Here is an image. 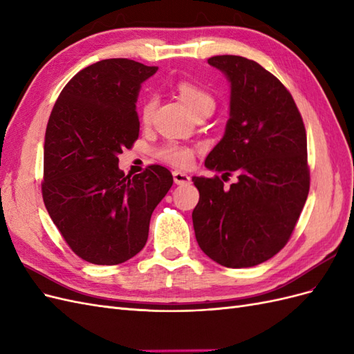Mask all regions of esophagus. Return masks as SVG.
<instances>
[{
	"label": "esophagus",
	"mask_w": 354,
	"mask_h": 354,
	"mask_svg": "<svg viewBox=\"0 0 354 354\" xmlns=\"http://www.w3.org/2000/svg\"><path fill=\"white\" fill-rule=\"evenodd\" d=\"M173 178H174V183L180 186L190 183V176H187L186 173H181V171H174Z\"/></svg>",
	"instance_id": "34e87169"
}]
</instances>
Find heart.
<instances>
[{
	"instance_id": "1",
	"label": "heart",
	"mask_w": 354,
	"mask_h": 354,
	"mask_svg": "<svg viewBox=\"0 0 354 354\" xmlns=\"http://www.w3.org/2000/svg\"><path fill=\"white\" fill-rule=\"evenodd\" d=\"M177 93L180 95V99L185 102V104L194 115L205 109L214 111V106H216V102H214L212 95L207 90H203L202 87H199V85L194 82H189V81L178 82ZM153 111H155V100L149 99L142 109V121L145 124L151 122ZM155 153L160 160H164V162L174 167H180V168H187L192 165V162H194V152H192L189 147L177 145V143H167L164 146H160L159 149H156Z\"/></svg>"
}]
</instances>
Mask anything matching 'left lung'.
<instances>
[{
	"mask_svg": "<svg viewBox=\"0 0 354 354\" xmlns=\"http://www.w3.org/2000/svg\"><path fill=\"white\" fill-rule=\"evenodd\" d=\"M212 68L230 82L226 131L205 167L239 181L194 177L199 202L195 236L211 260L232 269L252 267L279 252L291 238L310 189L303 118L285 85L259 63L214 56Z\"/></svg>",
	"mask_w": 354,
	"mask_h": 354,
	"instance_id": "1",
	"label": "left lung"
}]
</instances>
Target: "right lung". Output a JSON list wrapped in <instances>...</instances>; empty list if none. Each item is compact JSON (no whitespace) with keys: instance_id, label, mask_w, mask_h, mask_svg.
<instances>
[{"instance_id":"obj_1","label":"right lung","mask_w":354,"mask_h":354,"mask_svg":"<svg viewBox=\"0 0 354 354\" xmlns=\"http://www.w3.org/2000/svg\"><path fill=\"white\" fill-rule=\"evenodd\" d=\"M158 71L106 59L80 71L51 111L42 199L63 239L82 260L113 266L140 252L158 203L173 186L165 167L124 174L118 155L138 138L136 103Z\"/></svg>"}]
</instances>
